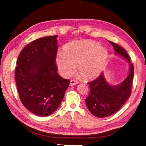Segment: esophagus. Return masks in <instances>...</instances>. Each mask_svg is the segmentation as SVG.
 Listing matches in <instances>:
<instances>
[{"label": "esophagus", "instance_id": "esophagus-1", "mask_svg": "<svg viewBox=\"0 0 146 146\" xmlns=\"http://www.w3.org/2000/svg\"><path fill=\"white\" fill-rule=\"evenodd\" d=\"M78 83V82L77 80H71L70 83V85L72 86H74V85L77 84Z\"/></svg>", "mask_w": 146, "mask_h": 146}]
</instances>
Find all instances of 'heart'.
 <instances>
[{
	"mask_svg": "<svg viewBox=\"0 0 146 146\" xmlns=\"http://www.w3.org/2000/svg\"><path fill=\"white\" fill-rule=\"evenodd\" d=\"M108 50L93 40H76L68 44L58 52L56 64L60 75L69 77L77 69L83 77L90 80L99 76L107 64Z\"/></svg>",
	"mask_w": 146,
	"mask_h": 146,
	"instance_id": "1",
	"label": "heart"
}]
</instances>
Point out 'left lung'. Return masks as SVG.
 Masks as SVG:
<instances>
[{
    "instance_id": "1",
    "label": "left lung",
    "mask_w": 146,
    "mask_h": 146,
    "mask_svg": "<svg viewBox=\"0 0 146 146\" xmlns=\"http://www.w3.org/2000/svg\"><path fill=\"white\" fill-rule=\"evenodd\" d=\"M109 42L113 46L115 54L121 55L129 63V72L127 78L118 85H110L102 73L97 78L88 83L90 92L86 98V106L91 114L98 118L109 117L122 107L131 93L134 76V67L130 62L126 51L116 43Z\"/></svg>"
}]
</instances>
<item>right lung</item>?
Returning a JSON list of instances; mask_svg holds the SVG:
<instances>
[{
    "label": "right lung",
    "mask_w": 146,
    "mask_h": 146,
    "mask_svg": "<svg viewBox=\"0 0 146 146\" xmlns=\"http://www.w3.org/2000/svg\"><path fill=\"white\" fill-rule=\"evenodd\" d=\"M57 35L34 40L24 48L15 72L20 100L29 111L48 117L58 108L70 80L57 73Z\"/></svg>",
    "instance_id": "right-lung-1"
}]
</instances>
